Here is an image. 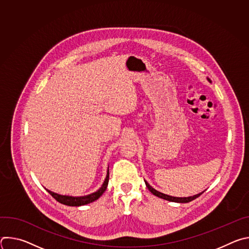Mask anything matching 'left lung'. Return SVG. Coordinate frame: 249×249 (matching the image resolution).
Masks as SVG:
<instances>
[{
  "label": "left lung",
  "mask_w": 249,
  "mask_h": 249,
  "mask_svg": "<svg viewBox=\"0 0 249 249\" xmlns=\"http://www.w3.org/2000/svg\"><path fill=\"white\" fill-rule=\"evenodd\" d=\"M210 81V80H209ZM146 182V186L148 187V189L154 194V195H156L157 197H160V198H161V199H164V200H167V201H171V202H179V203H188V202H190V201H192V200H194V199H196L197 197H199L202 193H199V194H197V195H194V196H190V197H187V198H179V197H172V196H169V195H166V194H163V193H161V192H159V191H157L156 189H154L147 181H145Z\"/></svg>",
  "instance_id": "8db88e82"
}]
</instances>
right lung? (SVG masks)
<instances>
[{
  "label": "right lung",
  "mask_w": 249,
  "mask_h": 249,
  "mask_svg": "<svg viewBox=\"0 0 249 249\" xmlns=\"http://www.w3.org/2000/svg\"><path fill=\"white\" fill-rule=\"evenodd\" d=\"M108 180H109V171H107V175H106V178L104 183L102 184L101 188L99 190H97L96 192L88 195V196H83V197H72V196H64V195H59L56 194L54 192L49 191L48 189H46L49 194L55 199L57 200L59 203L67 205V206H82V205H86L89 203H91L95 200H97L105 191L106 187L108 185Z\"/></svg>",
  "instance_id": "obj_1"
}]
</instances>
